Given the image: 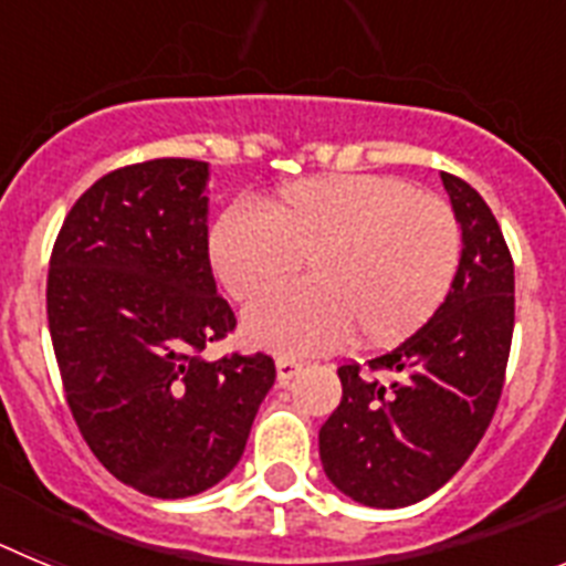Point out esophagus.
<instances>
[{
	"label": "esophagus",
	"mask_w": 566,
	"mask_h": 566,
	"mask_svg": "<svg viewBox=\"0 0 566 566\" xmlns=\"http://www.w3.org/2000/svg\"><path fill=\"white\" fill-rule=\"evenodd\" d=\"M274 368H277V382H280V385H289L294 377H297V371H300V368H303V365H300L297 359L277 357V363H274Z\"/></svg>",
	"instance_id": "34e87169"
}]
</instances>
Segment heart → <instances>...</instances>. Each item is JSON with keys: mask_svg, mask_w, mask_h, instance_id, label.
Listing matches in <instances>:
<instances>
[{"mask_svg": "<svg viewBox=\"0 0 566 566\" xmlns=\"http://www.w3.org/2000/svg\"><path fill=\"white\" fill-rule=\"evenodd\" d=\"M310 260L313 280L268 286ZM462 260L457 214L394 175L294 181L266 212L232 203L209 229V263L234 300L270 292L243 312V337L280 357L343 348L359 328L388 345L424 326Z\"/></svg>", "mask_w": 566, "mask_h": 566, "instance_id": "heart-1", "label": "heart"}]
</instances>
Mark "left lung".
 I'll return each instance as SVG.
<instances>
[{
  "label": "left lung",
  "instance_id": "obj_1",
  "mask_svg": "<svg viewBox=\"0 0 566 566\" xmlns=\"http://www.w3.org/2000/svg\"><path fill=\"white\" fill-rule=\"evenodd\" d=\"M462 260L433 317L391 352L339 365L343 399L319 428L334 488L365 507H408L453 479L488 431L513 339L516 280L499 221L476 189L442 172ZM377 373L392 382L379 384Z\"/></svg>",
  "mask_w": 566,
  "mask_h": 566
}]
</instances>
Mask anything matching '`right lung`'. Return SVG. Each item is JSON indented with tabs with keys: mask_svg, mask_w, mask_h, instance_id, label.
Listing matches in <instances>:
<instances>
[{
	"mask_svg": "<svg viewBox=\"0 0 566 566\" xmlns=\"http://www.w3.org/2000/svg\"><path fill=\"white\" fill-rule=\"evenodd\" d=\"M209 164L155 158L98 178L50 254L48 323L98 462L155 499L229 476L274 385L266 354L207 359L234 328L209 266Z\"/></svg>",
	"mask_w": 566,
	"mask_h": 566,
	"instance_id": "right-lung-1",
	"label": "right lung"
}]
</instances>
